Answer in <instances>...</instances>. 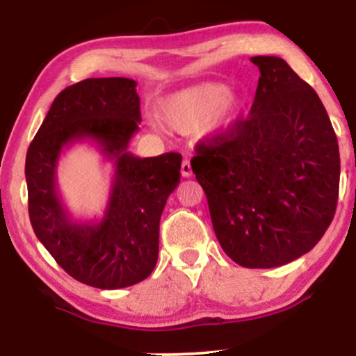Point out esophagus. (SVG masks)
<instances>
[{
	"label": "esophagus",
	"instance_id": "34e87169",
	"mask_svg": "<svg viewBox=\"0 0 356 356\" xmlns=\"http://www.w3.org/2000/svg\"><path fill=\"white\" fill-rule=\"evenodd\" d=\"M181 174H182V177H186V179H189L191 175H192V165H191V161H184L182 162V165H181Z\"/></svg>",
	"mask_w": 356,
	"mask_h": 356
}]
</instances>
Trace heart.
I'll return each mask as SVG.
<instances>
[{
    "label": "heart",
    "mask_w": 356,
    "mask_h": 356,
    "mask_svg": "<svg viewBox=\"0 0 356 356\" xmlns=\"http://www.w3.org/2000/svg\"><path fill=\"white\" fill-rule=\"evenodd\" d=\"M246 102L219 81H204L170 93L159 105V117L170 129L192 132L197 127L209 136L231 129Z\"/></svg>",
    "instance_id": "heart-1"
}]
</instances>
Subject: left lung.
Wrapping results in <instances>:
<instances>
[{"mask_svg": "<svg viewBox=\"0 0 356 356\" xmlns=\"http://www.w3.org/2000/svg\"><path fill=\"white\" fill-rule=\"evenodd\" d=\"M259 68L246 120L195 147L192 172L206 192L220 248L244 268H276L316 246L332 224L340 150L314 90L277 56Z\"/></svg>", "mask_w": 356, "mask_h": 356, "instance_id": "obj_1", "label": "left lung"}]
</instances>
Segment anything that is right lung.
I'll use <instances>...</instances> for the list:
<instances>
[{"instance_id": "right-lung-1", "label": "right lung", "mask_w": 356, "mask_h": 356, "mask_svg": "<svg viewBox=\"0 0 356 356\" xmlns=\"http://www.w3.org/2000/svg\"><path fill=\"white\" fill-rule=\"evenodd\" d=\"M137 81L87 79L53 100L28 147V212L36 238L80 283L118 289L140 283L157 264L159 224L167 197L181 182L182 155L140 159L129 152L140 124ZM90 140L114 164L108 209L100 221H75L56 187L63 148Z\"/></svg>"}]
</instances>
